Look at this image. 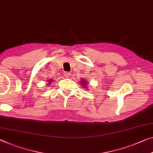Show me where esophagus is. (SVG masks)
I'll use <instances>...</instances> for the list:
<instances>
[{
	"instance_id": "esophagus-1",
	"label": "esophagus",
	"mask_w": 153,
	"mask_h": 153,
	"mask_svg": "<svg viewBox=\"0 0 153 153\" xmlns=\"http://www.w3.org/2000/svg\"><path fill=\"white\" fill-rule=\"evenodd\" d=\"M64 76H65V77H69L71 76V74L69 72L66 71V72L64 73Z\"/></svg>"
}]
</instances>
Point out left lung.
<instances>
[{
	"label": "left lung",
	"mask_w": 153,
	"mask_h": 153,
	"mask_svg": "<svg viewBox=\"0 0 153 153\" xmlns=\"http://www.w3.org/2000/svg\"><path fill=\"white\" fill-rule=\"evenodd\" d=\"M82 84H83V85H84V86H85V85H86L85 82H83V81H82Z\"/></svg>",
	"instance_id": "8db88e82"
}]
</instances>
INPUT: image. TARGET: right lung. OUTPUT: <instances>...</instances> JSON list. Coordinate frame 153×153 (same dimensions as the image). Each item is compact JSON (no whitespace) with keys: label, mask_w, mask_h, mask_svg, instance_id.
Instances as JSON below:
<instances>
[{"label":"right lung","mask_w":153,"mask_h":153,"mask_svg":"<svg viewBox=\"0 0 153 153\" xmlns=\"http://www.w3.org/2000/svg\"><path fill=\"white\" fill-rule=\"evenodd\" d=\"M51 80H50V81H49V82H51Z\"/></svg>","instance_id":"right-lung-1"}]
</instances>
